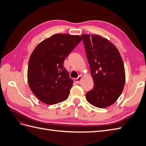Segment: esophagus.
Instances as JSON below:
<instances>
[{"label": "esophagus", "mask_w": 146, "mask_h": 146, "mask_svg": "<svg viewBox=\"0 0 146 146\" xmlns=\"http://www.w3.org/2000/svg\"><path fill=\"white\" fill-rule=\"evenodd\" d=\"M82 78V76H79L77 78H74V82H76L77 84H80V82H81Z\"/></svg>", "instance_id": "obj_1"}]
</instances>
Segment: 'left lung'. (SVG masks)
<instances>
[{
    "label": "left lung",
    "mask_w": 146,
    "mask_h": 146,
    "mask_svg": "<svg viewBox=\"0 0 146 146\" xmlns=\"http://www.w3.org/2000/svg\"><path fill=\"white\" fill-rule=\"evenodd\" d=\"M94 81L92 90L86 94L88 102L104 108L113 104L123 90L125 73L117 47L98 35H82Z\"/></svg>",
    "instance_id": "left-lung-1"
}]
</instances>
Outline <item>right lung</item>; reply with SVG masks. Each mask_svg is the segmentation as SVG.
Returning a JSON list of instances; mask_svg holds the SVG:
<instances>
[{
	"label": "right lung",
	"instance_id": "1",
	"mask_svg": "<svg viewBox=\"0 0 146 146\" xmlns=\"http://www.w3.org/2000/svg\"><path fill=\"white\" fill-rule=\"evenodd\" d=\"M82 40L79 35L58 33L35 47L29 61L27 79L30 90L42 102L53 105L68 99L73 80L63 63Z\"/></svg>",
	"mask_w": 146,
	"mask_h": 146
}]
</instances>
